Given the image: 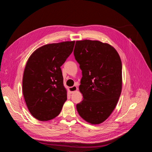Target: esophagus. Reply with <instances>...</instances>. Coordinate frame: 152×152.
Instances as JSON below:
<instances>
[{
  "label": "esophagus",
  "mask_w": 152,
  "mask_h": 152,
  "mask_svg": "<svg viewBox=\"0 0 152 152\" xmlns=\"http://www.w3.org/2000/svg\"><path fill=\"white\" fill-rule=\"evenodd\" d=\"M77 87L76 86H73L72 87H69V91L70 92V93H73L77 90Z\"/></svg>",
  "instance_id": "34e87169"
}]
</instances>
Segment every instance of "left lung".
I'll list each match as a JSON object with an SVG mask.
<instances>
[{"label":"left lung","instance_id":"obj_1","mask_svg":"<svg viewBox=\"0 0 152 152\" xmlns=\"http://www.w3.org/2000/svg\"><path fill=\"white\" fill-rule=\"evenodd\" d=\"M73 54L82 77L83 100L76 106L86 122H104L115 108L122 91V62L117 50L98 40L76 41Z\"/></svg>","mask_w":152,"mask_h":152}]
</instances>
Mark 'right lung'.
Wrapping results in <instances>:
<instances>
[{
    "mask_svg": "<svg viewBox=\"0 0 152 152\" xmlns=\"http://www.w3.org/2000/svg\"><path fill=\"white\" fill-rule=\"evenodd\" d=\"M75 41L46 44L28 59L23 94L32 116L47 121L58 116L67 99L61 66L73 51Z\"/></svg>",
    "mask_w": 152,
    "mask_h": 152,
    "instance_id": "right-lung-1",
    "label": "right lung"
}]
</instances>
